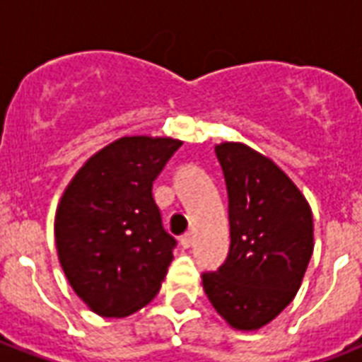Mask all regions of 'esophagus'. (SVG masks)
<instances>
[{"label":"esophagus","mask_w":362,"mask_h":362,"mask_svg":"<svg viewBox=\"0 0 362 362\" xmlns=\"http://www.w3.org/2000/svg\"><path fill=\"white\" fill-rule=\"evenodd\" d=\"M180 246L182 247H192L193 246V235L192 233H186V235H182L180 237Z\"/></svg>","instance_id":"1"}]
</instances>
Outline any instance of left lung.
<instances>
[{
	"instance_id": "8db88e82",
	"label": "left lung",
	"mask_w": 362,
	"mask_h": 362,
	"mask_svg": "<svg viewBox=\"0 0 362 362\" xmlns=\"http://www.w3.org/2000/svg\"><path fill=\"white\" fill-rule=\"evenodd\" d=\"M216 156L229 197L231 246L216 272H203L210 304L238 331L270 323L297 295L314 252V220L289 176L240 142Z\"/></svg>"
}]
</instances>
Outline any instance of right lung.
Listing matches in <instances>:
<instances>
[{
    "instance_id": "obj_1",
    "label": "right lung",
    "mask_w": 362,
    "mask_h": 362,
    "mask_svg": "<svg viewBox=\"0 0 362 362\" xmlns=\"http://www.w3.org/2000/svg\"><path fill=\"white\" fill-rule=\"evenodd\" d=\"M182 141L122 136L88 159L56 210V247L73 291L103 317L158 295L176 238L163 229L152 184Z\"/></svg>"
}]
</instances>
